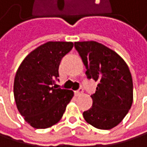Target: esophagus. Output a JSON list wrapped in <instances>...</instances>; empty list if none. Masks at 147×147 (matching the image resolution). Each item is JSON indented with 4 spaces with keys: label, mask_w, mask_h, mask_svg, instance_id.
Returning <instances> with one entry per match:
<instances>
[{
    "label": "esophagus",
    "mask_w": 147,
    "mask_h": 147,
    "mask_svg": "<svg viewBox=\"0 0 147 147\" xmlns=\"http://www.w3.org/2000/svg\"><path fill=\"white\" fill-rule=\"evenodd\" d=\"M82 93H83V89H82V88H80L78 90L75 91V95H76V96H79V95H81Z\"/></svg>",
    "instance_id": "obj_1"
}]
</instances>
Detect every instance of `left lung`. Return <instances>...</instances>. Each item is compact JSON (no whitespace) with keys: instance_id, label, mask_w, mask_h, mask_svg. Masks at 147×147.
Segmentation results:
<instances>
[{"instance_id":"1","label":"left lung","mask_w":147,"mask_h":147,"mask_svg":"<svg viewBox=\"0 0 147 147\" xmlns=\"http://www.w3.org/2000/svg\"><path fill=\"white\" fill-rule=\"evenodd\" d=\"M88 79L98 82L91 95L92 107L83 112L86 122L96 129H111L125 117L133 103V80L129 66L113 50L90 41L75 42Z\"/></svg>"}]
</instances>
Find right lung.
<instances>
[{
    "instance_id": "1",
    "label": "right lung",
    "mask_w": 147,
    "mask_h": 147,
    "mask_svg": "<svg viewBox=\"0 0 147 147\" xmlns=\"http://www.w3.org/2000/svg\"><path fill=\"white\" fill-rule=\"evenodd\" d=\"M73 47L72 42H48L30 53L19 65L13 83L17 108L35 129H47L63 117L73 91L56 88L62 58Z\"/></svg>"
}]
</instances>
